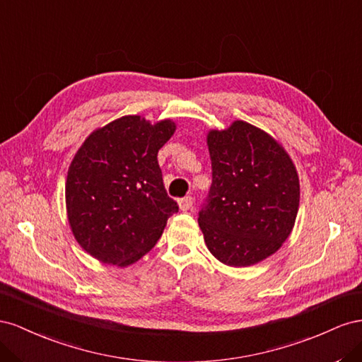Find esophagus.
Returning a JSON list of instances; mask_svg holds the SVG:
<instances>
[{"label":"esophagus","instance_id":"1","mask_svg":"<svg viewBox=\"0 0 362 362\" xmlns=\"http://www.w3.org/2000/svg\"><path fill=\"white\" fill-rule=\"evenodd\" d=\"M192 204H194V199L191 197V195H188V197H183V199L179 200V208H180V211H183V212L189 211V209L192 208Z\"/></svg>","mask_w":362,"mask_h":362}]
</instances>
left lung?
Wrapping results in <instances>:
<instances>
[{
  "label": "left lung",
  "mask_w": 362,
  "mask_h": 362,
  "mask_svg": "<svg viewBox=\"0 0 362 362\" xmlns=\"http://www.w3.org/2000/svg\"><path fill=\"white\" fill-rule=\"evenodd\" d=\"M212 185L199 226L209 252L230 267L276 253L290 236L300 202L291 158L274 138L245 121L211 130Z\"/></svg>",
  "instance_id": "1"
}]
</instances>
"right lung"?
I'll return each mask as SVG.
<instances>
[{
	"instance_id": "obj_1",
	"label": "right lung",
	"mask_w": 362,
	"mask_h": 362,
	"mask_svg": "<svg viewBox=\"0 0 362 362\" xmlns=\"http://www.w3.org/2000/svg\"><path fill=\"white\" fill-rule=\"evenodd\" d=\"M175 132L127 115L97 129L72 159L66 212L74 238L95 259L118 267L150 252L179 206L163 187L158 151Z\"/></svg>"
}]
</instances>
